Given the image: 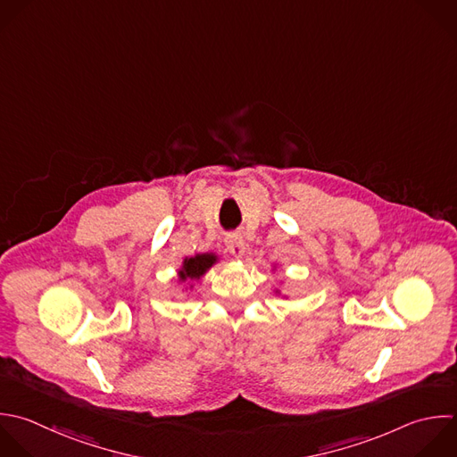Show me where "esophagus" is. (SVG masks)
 Instances as JSON below:
<instances>
[{"label": "esophagus", "instance_id": "1", "mask_svg": "<svg viewBox=\"0 0 457 457\" xmlns=\"http://www.w3.org/2000/svg\"><path fill=\"white\" fill-rule=\"evenodd\" d=\"M223 241H225L228 252H230L232 255H236V257H241V255H243V252H245V241H243V237H241L239 234H227Z\"/></svg>", "mask_w": 457, "mask_h": 457}]
</instances>
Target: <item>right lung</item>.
<instances>
[{
    "instance_id": "1",
    "label": "right lung",
    "mask_w": 457,
    "mask_h": 457,
    "mask_svg": "<svg viewBox=\"0 0 457 457\" xmlns=\"http://www.w3.org/2000/svg\"><path fill=\"white\" fill-rule=\"evenodd\" d=\"M214 261H216V257L211 255V253H202V255L186 259L184 268L180 271V278L182 280H186V278H200L214 264Z\"/></svg>"
}]
</instances>
